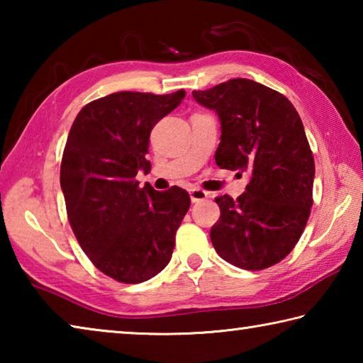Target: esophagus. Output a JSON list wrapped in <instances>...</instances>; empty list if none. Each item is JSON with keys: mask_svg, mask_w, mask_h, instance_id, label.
<instances>
[{"mask_svg": "<svg viewBox=\"0 0 363 363\" xmlns=\"http://www.w3.org/2000/svg\"><path fill=\"white\" fill-rule=\"evenodd\" d=\"M208 199V192H205V190H201L199 187H194L190 189V200L194 201V203H196V201H201Z\"/></svg>", "mask_w": 363, "mask_h": 363, "instance_id": "34e87169", "label": "esophagus"}]
</instances>
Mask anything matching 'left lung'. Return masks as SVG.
I'll return each mask as SVG.
<instances>
[{"mask_svg":"<svg viewBox=\"0 0 363 363\" xmlns=\"http://www.w3.org/2000/svg\"><path fill=\"white\" fill-rule=\"evenodd\" d=\"M192 96L220 120L218 167L251 177L237 200L216 196L213 247L240 269L274 266L296 247L314 203L315 164L303 121L284 94L253 79L233 78Z\"/></svg>","mask_w":363,"mask_h":363,"instance_id":"1","label":"left lung"}]
</instances>
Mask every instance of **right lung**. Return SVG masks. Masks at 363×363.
Returning a JSON list of instances; mask_svg holds the SVG:
<instances>
[{"label":"right lung","instance_id":"1","mask_svg":"<svg viewBox=\"0 0 363 363\" xmlns=\"http://www.w3.org/2000/svg\"><path fill=\"white\" fill-rule=\"evenodd\" d=\"M171 94L121 91L86 104L70 128L60 163L67 216L91 262L121 284H140L167 267L189 211L181 187H139L149 171L153 126L179 106Z\"/></svg>","mask_w":363,"mask_h":363}]
</instances>
